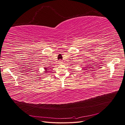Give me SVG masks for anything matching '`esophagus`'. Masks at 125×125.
Here are the masks:
<instances>
[{
    "label": "esophagus",
    "mask_w": 125,
    "mask_h": 125,
    "mask_svg": "<svg viewBox=\"0 0 125 125\" xmlns=\"http://www.w3.org/2000/svg\"><path fill=\"white\" fill-rule=\"evenodd\" d=\"M62 63H63V62H62V61H61V60H60V61H59V64H62Z\"/></svg>",
    "instance_id": "34e87169"
}]
</instances>
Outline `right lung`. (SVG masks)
<instances>
[{
    "instance_id": "add662e5",
    "label": "right lung",
    "mask_w": 125,
    "mask_h": 125,
    "mask_svg": "<svg viewBox=\"0 0 125 125\" xmlns=\"http://www.w3.org/2000/svg\"><path fill=\"white\" fill-rule=\"evenodd\" d=\"M44 69H45V71H46V72H46V73H47V71H47V70H47V68H44Z\"/></svg>"
}]
</instances>
